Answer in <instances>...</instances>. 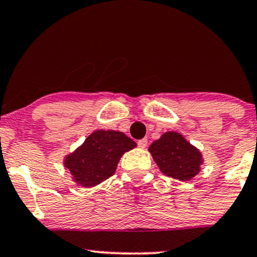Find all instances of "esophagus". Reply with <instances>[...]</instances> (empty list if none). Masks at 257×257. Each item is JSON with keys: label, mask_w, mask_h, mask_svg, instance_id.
<instances>
[{"label": "esophagus", "mask_w": 257, "mask_h": 257, "mask_svg": "<svg viewBox=\"0 0 257 257\" xmlns=\"http://www.w3.org/2000/svg\"><path fill=\"white\" fill-rule=\"evenodd\" d=\"M138 146L140 148H146L147 146V139H142V140L138 141Z\"/></svg>", "instance_id": "1"}]
</instances>
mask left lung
<instances>
[{
    "label": "left lung",
    "instance_id": "1",
    "mask_svg": "<svg viewBox=\"0 0 257 257\" xmlns=\"http://www.w3.org/2000/svg\"><path fill=\"white\" fill-rule=\"evenodd\" d=\"M160 171L179 181H190L200 172L202 154L184 137L166 132L148 147Z\"/></svg>",
    "mask_w": 257,
    "mask_h": 257
}]
</instances>
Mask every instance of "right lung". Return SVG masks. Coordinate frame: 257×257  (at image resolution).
<instances>
[{
	"label": "right lung",
	"instance_id": "add662e5",
	"mask_svg": "<svg viewBox=\"0 0 257 257\" xmlns=\"http://www.w3.org/2000/svg\"><path fill=\"white\" fill-rule=\"evenodd\" d=\"M135 147V141L124 133L99 129L68 154L64 158V168L69 170L78 185L94 187L115 174L120 157Z\"/></svg>",
	"mask_w": 257,
	"mask_h": 257
}]
</instances>
